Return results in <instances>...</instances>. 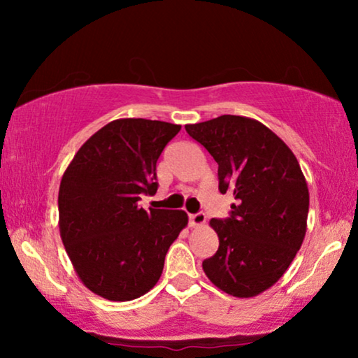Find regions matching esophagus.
<instances>
[{
	"label": "esophagus",
	"instance_id": "1",
	"mask_svg": "<svg viewBox=\"0 0 358 358\" xmlns=\"http://www.w3.org/2000/svg\"><path fill=\"white\" fill-rule=\"evenodd\" d=\"M205 220H207V217H205V213H202V212L189 215L190 227H202V224L205 223Z\"/></svg>",
	"mask_w": 358,
	"mask_h": 358
}]
</instances>
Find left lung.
I'll list each match as a JSON object with an SVG mask.
<instances>
[{"label":"left lung","instance_id":"left-lung-1","mask_svg":"<svg viewBox=\"0 0 358 358\" xmlns=\"http://www.w3.org/2000/svg\"><path fill=\"white\" fill-rule=\"evenodd\" d=\"M218 163V189L236 203L224 220H210L218 234L205 275L228 295L251 298L271 288L300 251L310 192L292 150L261 122L241 115L185 125Z\"/></svg>","mask_w":358,"mask_h":358}]
</instances>
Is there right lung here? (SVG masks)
<instances>
[{
  "mask_svg": "<svg viewBox=\"0 0 358 358\" xmlns=\"http://www.w3.org/2000/svg\"><path fill=\"white\" fill-rule=\"evenodd\" d=\"M180 125L119 119L78 150L58 190V227L78 277L110 301L135 300L156 285L164 257L187 227L182 210L140 208L158 190L156 161Z\"/></svg>",
  "mask_w": 358,
  "mask_h": 358,
  "instance_id": "obj_1",
  "label": "right lung"
}]
</instances>
